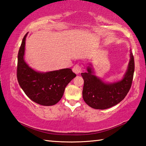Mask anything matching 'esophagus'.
Instances as JSON below:
<instances>
[{"label": "esophagus", "instance_id": "34e87169", "mask_svg": "<svg viewBox=\"0 0 146 146\" xmlns=\"http://www.w3.org/2000/svg\"><path fill=\"white\" fill-rule=\"evenodd\" d=\"M82 70V67H81L80 65H78V64H76V65H75L73 68V71L76 74L80 73Z\"/></svg>", "mask_w": 146, "mask_h": 146}]
</instances>
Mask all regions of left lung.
Segmentation results:
<instances>
[{
    "instance_id": "1",
    "label": "left lung",
    "mask_w": 146,
    "mask_h": 146,
    "mask_svg": "<svg viewBox=\"0 0 146 146\" xmlns=\"http://www.w3.org/2000/svg\"><path fill=\"white\" fill-rule=\"evenodd\" d=\"M87 71V72L81 73L84 81L82 90L83 99L91 108L106 110L120 102L129 92L135 71L134 57L130 50L127 70L122 80L117 82H104L93 75L92 68L90 66Z\"/></svg>"
}]
</instances>
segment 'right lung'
Listing matches in <instances>:
<instances>
[{
  "mask_svg": "<svg viewBox=\"0 0 146 146\" xmlns=\"http://www.w3.org/2000/svg\"><path fill=\"white\" fill-rule=\"evenodd\" d=\"M24 36L18 53L17 77L21 88L31 100L42 106L56 104L62 97L65 88L76 76L71 69L40 73L35 71L24 59L26 38Z\"/></svg>",
  "mask_w": 146,
  "mask_h": 146,
  "instance_id": "1",
  "label": "right lung"
}]
</instances>
